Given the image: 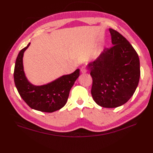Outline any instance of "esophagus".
Returning a JSON list of instances; mask_svg holds the SVG:
<instances>
[{
    "label": "esophagus",
    "mask_w": 153,
    "mask_h": 153,
    "mask_svg": "<svg viewBox=\"0 0 153 153\" xmlns=\"http://www.w3.org/2000/svg\"><path fill=\"white\" fill-rule=\"evenodd\" d=\"M87 68H86V66H83L82 68H81V71H82V74H84V73H86L87 72Z\"/></svg>",
    "instance_id": "esophagus-1"
}]
</instances>
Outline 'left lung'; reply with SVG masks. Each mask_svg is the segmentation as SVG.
Returning <instances> with one entry per match:
<instances>
[{"label":"left lung","instance_id":"obj_1","mask_svg":"<svg viewBox=\"0 0 153 153\" xmlns=\"http://www.w3.org/2000/svg\"><path fill=\"white\" fill-rule=\"evenodd\" d=\"M109 31L113 46L105 48L87 66L93 78V100L104 108H116L128 102L137 89L140 62L129 42L116 30Z\"/></svg>","mask_w":153,"mask_h":153}]
</instances>
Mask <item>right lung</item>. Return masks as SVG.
<instances>
[{"instance_id":"obj_1","label":"right lung","mask_w":153,"mask_h":153,"mask_svg":"<svg viewBox=\"0 0 153 153\" xmlns=\"http://www.w3.org/2000/svg\"><path fill=\"white\" fill-rule=\"evenodd\" d=\"M23 48L16 58L14 71L15 85L23 100L32 109L44 112H53L66 105L70 89L79 76V69L74 72L58 77L45 85H35L25 76L23 57L25 50Z\"/></svg>"}]
</instances>
